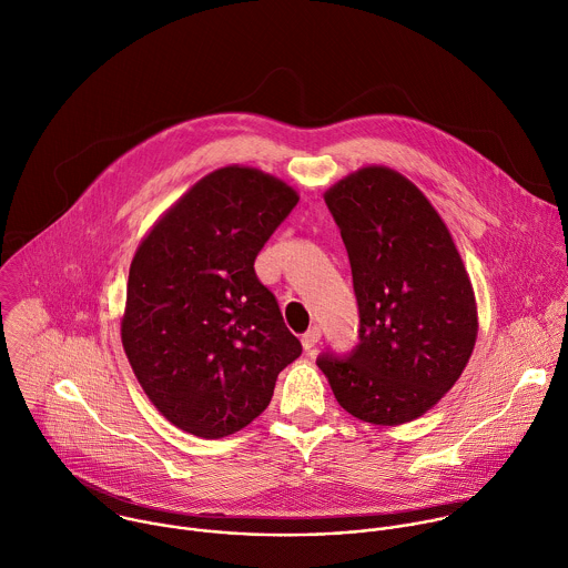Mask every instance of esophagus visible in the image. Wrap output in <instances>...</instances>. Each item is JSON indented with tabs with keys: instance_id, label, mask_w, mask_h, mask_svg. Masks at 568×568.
Wrapping results in <instances>:
<instances>
[{
	"instance_id": "34e87169",
	"label": "esophagus",
	"mask_w": 568,
	"mask_h": 568,
	"mask_svg": "<svg viewBox=\"0 0 568 568\" xmlns=\"http://www.w3.org/2000/svg\"><path fill=\"white\" fill-rule=\"evenodd\" d=\"M321 336H323V332H321V327L318 325H312L305 334H303V347L310 352V349H314L318 343H321Z\"/></svg>"
}]
</instances>
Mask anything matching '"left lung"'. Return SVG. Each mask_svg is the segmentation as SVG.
<instances>
[{
  "label": "left lung",
  "mask_w": 568,
  "mask_h": 568,
  "mask_svg": "<svg viewBox=\"0 0 568 568\" xmlns=\"http://www.w3.org/2000/svg\"><path fill=\"white\" fill-rule=\"evenodd\" d=\"M325 203L349 256L361 327L352 352H323L316 363L352 416L409 423L469 363L478 334L471 281L447 225L403 174L363 168Z\"/></svg>",
  "instance_id": "obj_1"
}]
</instances>
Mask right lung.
Returning a JSON list of instances; mask_svg holds the SVG:
<instances>
[{
    "label": "right lung",
    "instance_id": "add662e5",
    "mask_svg": "<svg viewBox=\"0 0 568 568\" xmlns=\"http://www.w3.org/2000/svg\"><path fill=\"white\" fill-rule=\"evenodd\" d=\"M298 194L254 168L201 179L139 245L121 341L152 405L179 429L223 438L272 400L303 345L254 261Z\"/></svg>",
    "mask_w": 568,
    "mask_h": 568
}]
</instances>
